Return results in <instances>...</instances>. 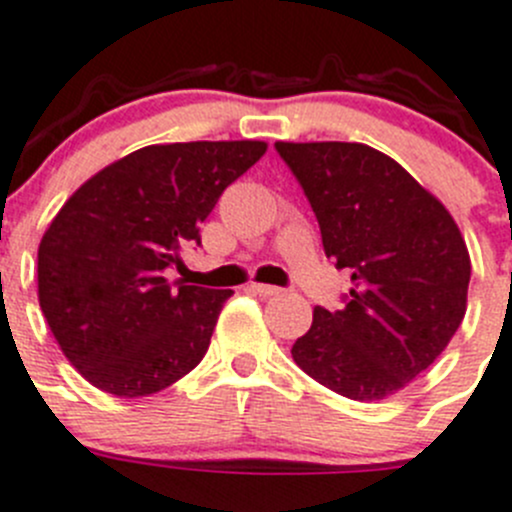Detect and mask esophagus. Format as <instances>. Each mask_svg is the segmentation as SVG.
<instances>
[{"instance_id":"1","label":"esophagus","mask_w":512,"mask_h":512,"mask_svg":"<svg viewBox=\"0 0 512 512\" xmlns=\"http://www.w3.org/2000/svg\"><path fill=\"white\" fill-rule=\"evenodd\" d=\"M251 292L259 294V297H279L281 289L279 287H271V284H251Z\"/></svg>"}]
</instances>
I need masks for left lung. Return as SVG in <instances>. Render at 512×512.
Masks as SVG:
<instances>
[{"instance_id": "obj_1", "label": "left lung", "mask_w": 512, "mask_h": 512, "mask_svg": "<svg viewBox=\"0 0 512 512\" xmlns=\"http://www.w3.org/2000/svg\"><path fill=\"white\" fill-rule=\"evenodd\" d=\"M337 269L355 287L337 312L314 307L292 358L353 401H381L424 373L467 312L470 251L457 223L396 159L358 142H276Z\"/></svg>"}]
</instances>
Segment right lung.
<instances>
[{
  "label": "right lung",
  "mask_w": 512,
  "mask_h": 512,
  "mask_svg": "<svg viewBox=\"0 0 512 512\" xmlns=\"http://www.w3.org/2000/svg\"><path fill=\"white\" fill-rule=\"evenodd\" d=\"M266 142L149 144L65 200L37 248V299L60 350L98 391L152 396L208 353L231 289L172 287L164 269Z\"/></svg>",
  "instance_id": "1"
}]
</instances>
